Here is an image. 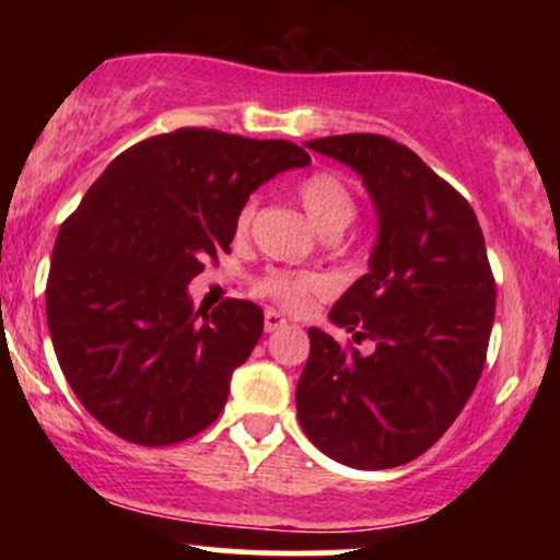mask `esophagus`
<instances>
[{"instance_id": "1", "label": "esophagus", "mask_w": 560, "mask_h": 560, "mask_svg": "<svg viewBox=\"0 0 560 560\" xmlns=\"http://www.w3.org/2000/svg\"><path fill=\"white\" fill-rule=\"evenodd\" d=\"M288 318H282L278 311H265V331H278L280 326H285Z\"/></svg>"}]
</instances>
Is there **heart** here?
I'll return each mask as SVG.
<instances>
[{
    "mask_svg": "<svg viewBox=\"0 0 560 560\" xmlns=\"http://www.w3.org/2000/svg\"><path fill=\"white\" fill-rule=\"evenodd\" d=\"M298 196H301L305 213H308L313 226L320 234H341L357 217L354 190L349 188V183L341 175L331 171H318L303 178L301 186H298ZM252 219H255V198H249L240 209L236 234L247 232ZM259 290L285 305V308H303L311 301V295L320 290V280L313 278V275L270 272L259 282Z\"/></svg>",
    "mask_w": 560,
    "mask_h": 560,
    "instance_id": "1",
    "label": "heart"
}]
</instances>
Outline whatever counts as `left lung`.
Masks as SVG:
<instances>
[{
  "label": "left lung",
  "instance_id": "left-lung-1",
  "mask_svg": "<svg viewBox=\"0 0 560 560\" xmlns=\"http://www.w3.org/2000/svg\"><path fill=\"white\" fill-rule=\"evenodd\" d=\"M305 148L362 178L377 213V242L370 272L328 313L374 351L341 349L311 326L298 420L334 462L393 469L446 433L485 370L497 298L485 234L466 198L405 144L336 135Z\"/></svg>",
  "mask_w": 560,
  "mask_h": 560
}]
</instances>
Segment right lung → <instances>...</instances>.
Returning a JSON list of instances; mask_svg holds the SVG:
<instances>
[{"mask_svg": "<svg viewBox=\"0 0 560 560\" xmlns=\"http://www.w3.org/2000/svg\"><path fill=\"white\" fill-rule=\"evenodd\" d=\"M311 165L285 140L175 129L114 158L60 226L45 311L83 408L119 439L171 446L209 428L262 336V308L203 313L188 282L229 252L236 217L278 173Z\"/></svg>", "mask_w": 560, "mask_h": 560, "instance_id": "right-lung-1", "label": "right lung"}]
</instances>
